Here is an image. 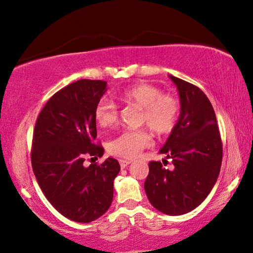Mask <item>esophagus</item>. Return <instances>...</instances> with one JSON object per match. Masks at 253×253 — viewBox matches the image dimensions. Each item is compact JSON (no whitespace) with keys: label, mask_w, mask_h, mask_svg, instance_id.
<instances>
[{"label":"esophagus","mask_w":253,"mask_h":253,"mask_svg":"<svg viewBox=\"0 0 253 253\" xmlns=\"http://www.w3.org/2000/svg\"><path fill=\"white\" fill-rule=\"evenodd\" d=\"M119 163H120V167L123 168V169H125V168H126L127 166H129V164L132 163V161H129V160H120Z\"/></svg>","instance_id":"esophagus-1"}]
</instances>
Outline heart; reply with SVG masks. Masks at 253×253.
<instances>
[{
    "mask_svg": "<svg viewBox=\"0 0 253 253\" xmlns=\"http://www.w3.org/2000/svg\"><path fill=\"white\" fill-rule=\"evenodd\" d=\"M117 98L142 109L141 121L157 135L169 134L177 125L179 102L172 96L163 95L157 86L146 83L134 84L118 92ZM95 119L100 127L113 125L118 119V106L111 100L100 99L95 107ZM150 143L151 139L146 130L128 129L111 140L107 149L117 156L133 158Z\"/></svg>",
    "mask_w": 253,
    "mask_h": 253,
    "instance_id": "1",
    "label": "heart"
}]
</instances>
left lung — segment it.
Here are the masks:
<instances>
[{
  "label": "left lung",
  "mask_w": 253,
  "mask_h": 253,
  "mask_svg": "<svg viewBox=\"0 0 253 253\" xmlns=\"http://www.w3.org/2000/svg\"><path fill=\"white\" fill-rule=\"evenodd\" d=\"M180 100L177 125L160 150L173 168L150 162L144 191L150 204L167 215L197 208L216 183L222 163V141L214 109L198 86L169 75Z\"/></svg>",
  "instance_id": "left-lung-1"
}]
</instances>
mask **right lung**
<instances>
[{
	"mask_svg": "<svg viewBox=\"0 0 253 253\" xmlns=\"http://www.w3.org/2000/svg\"><path fill=\"white\" fill-rule=\"evenodd\" d=\"M106 84L80 80L59 90L39 113L33 132L32 169L42 193L60 214L81 223L106 213L120 171L112 157L99 166L84 167L85 157L104 154L103 147L95 143V107Z\"/></svg>",
	"mask_w": 253,
	"mask_h": 253,
	"instance_id": "add662e5",
	"label": "right lung"
}]
</instances>
